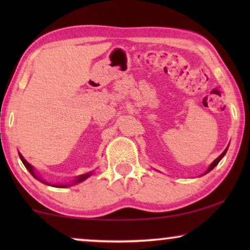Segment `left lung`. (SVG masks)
I'll return each instance as SVG.
<instances>
[{"label": "left lung", "mask_w": 250, "mask_h": 250, "mask_svg": "<svg viewBox=\"0 0 250 250\" xmlns=\"http://www.w3.org/2000/svg\"><path fill=\"white\" fill-rule=\"evenodd\" d=\"M227 150H228V149H225V150H224V151H223V153H222V155H221L220 157H217V158H216V159H215L213 163H211V165L209 166V168H208V169H207V172H206V173H208V172H210V170H211V169H213V168H214V167H215V166H216L218 163H220V160H221L222 158H223V157H224V155H225V153H227Z\"/></svg>", "instance_id": "obj_1"}]
</instances>
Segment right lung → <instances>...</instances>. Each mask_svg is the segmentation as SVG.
<instances>
[{"label":"right lung","mask_w":250,"mask_h":250,"mask_svg":"<svg viewBox=\"0 0 250 250\" xmlns=\"http://www.w3.org/2000/svg\"><path fill=\"white\" fill-rule=\"evenodd\" d=\"M19 157H20V159H21V162H22L23 165H25L26 168L29 170V173L32 174V175H33L34 177H35V179H37L39 181H41V182H43L44 184H49L47 182H45V181H44V180H41V179H39V176H36V174H35V172H34V169H33V166H32V165H29V164L26 162L25 158H23V157H22L21 155H20V153H19ZM91 174H92V173H87V174H83V175L77 176L76 179H75L74 182H73V184L80 183V182H82V181L86 180L87 177L91 175ZM73 184H64V186H63V184H52V187H54V188H66V187H70V186H73ZM49 186H50V184H49Z\"/></svg>","instance_id":"right-lung-1"}]
</instances>
